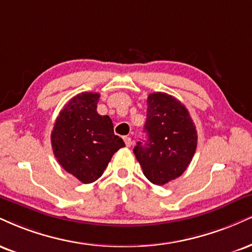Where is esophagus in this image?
<instances>
[{
    "label": "esophagus",
    "instance_id": "34e87169",
    "mask_svg": "<svg viewBox=\"0 0 252 252\" xmlns=\"http://www.w3.org/2000/svg\"><path fill=\"white\" fill-rule=\"evenodd\" d=\"M123 139H124V143H126V147H131V144H132V142H131V138L129 137V136H126V137H123Z\"/></svg>",
    "mask_w": 252,
    "mask_h": 252
}]
</instances>
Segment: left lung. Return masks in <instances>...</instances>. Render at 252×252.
I'll return each mask as SVG.
<instances>
[{
	"mask_svg": "<svg viewBox=\"0 0 252 252\" xmlns=\"http://www.w3.org/2000/svg\"><path fill=\"white\" fill-rule=\"evenodd\" d=\"M147 139L137 142L134 154L145 177L163 186L180 177L197 148V130L183 103L165 93L148 96Z\"/></svg>",
	"mask_w": 252,
	"mask_h": 252,
	"instance_id": "left-lung-1",
	"label": "left lung"
}]
</instances>
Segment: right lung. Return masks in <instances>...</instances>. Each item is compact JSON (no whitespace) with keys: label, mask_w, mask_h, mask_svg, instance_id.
I'll return each instance as SVG.
<instances>
[{"label":"right lung","mask_w":252,"mask_h":252,"mask_svg":"<svg viewBox=\"0 0 252 252\" xmlns=\"http://www.w3.org/2000/svg\"><path fill=\"white\" fill-rule=\"evenodd\" d=\"M98 99L97 93L72 97L60 111L51 131L57 162L84 184L98 180L114 154L126 145L114 134L110 117L97 113Z\"/></svg>","instance_id":"right-lung-1"}]
</instances>
